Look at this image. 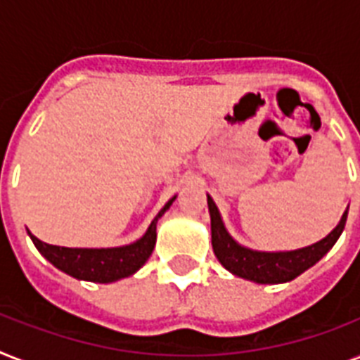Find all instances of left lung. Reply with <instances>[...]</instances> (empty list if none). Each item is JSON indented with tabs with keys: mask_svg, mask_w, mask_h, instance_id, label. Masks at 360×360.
<instances>
[{
	"mask_svg": "<svg viewBox=\"0 0 360 360\" xmlns=\"http://www.w3.org/2000/svg\"><path fill=\"white\" fill-rule=\"evenodd\" d=\"M209 214H211V243L217 259L224 265L231 274L245 280H252L257 284H282L297 278L307 269L321 259L327 252L335 246L338 237L344 231L347 220V209L342 214L340 222L325 239L318 240L310 246L290 252H259L240 246L228 233L219 209L213 198L207 196Z\"/></svg>",
	"mask_w": 360,
	"mask_h": 360,
	"instance_id": "8db88e82",
	"label": "left lung"
}]
</instances>
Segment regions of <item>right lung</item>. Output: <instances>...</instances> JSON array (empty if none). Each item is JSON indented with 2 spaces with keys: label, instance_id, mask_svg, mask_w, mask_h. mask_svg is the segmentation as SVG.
I'll use <instances>...</instances> for the list:
<instances>
[{
  "label": "right lung",
  "instance_id": "add662e5",
  "mask_svg": "<svg viewBox=\"0 0 360 360\" xmlns=\"http://www.w3.org/2000/svg\"><path fill=\"white\" fill-rule=\"evenodd\" d=\"M175 196L169 200L160 213L153 219L143 237L134 243L115 248H67V246H56L42 243L33 233H30L33 245L53 267L70 274L78 280L87 282H98V284H108L115 280L127 278L134 274L153 254L155 243H157V222L169 205L174 203Z\"/></svg>",
  "mask_w": 360,
  "mask_h": 360
}]
</instances>
